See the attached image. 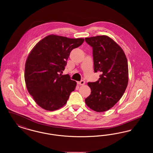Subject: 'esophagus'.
<instances>
[{
	"label": "esophagus",
	"instance_id": "34e87169",
	"mask_svg": "<svg viewBox=\"0 0 153 153\" xmlns=\"http://www.w3.org/2000/svg\"><path fill=\"white\" fill-rule=\"evenodd\" d=\"M85 81L84 80H81V81H79V82H77V84H78L79 85H84V84H85Z\"/></svg>",
	"mask_w": 153,
	"mask_h": 153
}]
</instances>
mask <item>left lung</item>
Listing matches in <instances>:
<instances>
[{
    "label": "left lung",
    "instance_id": "obj_1",
    "mask_svg": "<svg viewBox=\"0 0 153 153\" xmlns=\"http://www.w3.org/2000/svg\"><path fill=\"white\" fill-rule=\"evenodd\" d=\"M85 41L92 48L95 73H102L97 81L88 83L91 93L85 102L91 109L104 112L121 99L127 87V59L122 49L109 36H92Z\"/></svg>",
    "mask_w": 153,
    "mask_h": 153
}]
</instances>
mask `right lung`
Listing matches in <instances>:
<instances>
[{
  "label": "right lung",
  "instance_id": "obj_1",
  "mask_svg": "<svg viewBox=\"0 0 153 153\" xmlns=\"http://www.w3.org/2000/svg\"><path fill=\"white\" fill-rule=\"evenodd\" d=\"M83 38L49 35L38 42L27 58L25 80L36 104L47 111L65 105L76 82L69 74L62 75L71 51L84 42Z\"/></svg>",
  "mask_w": 153,
  "mask_h": 153
}]
</instances>
